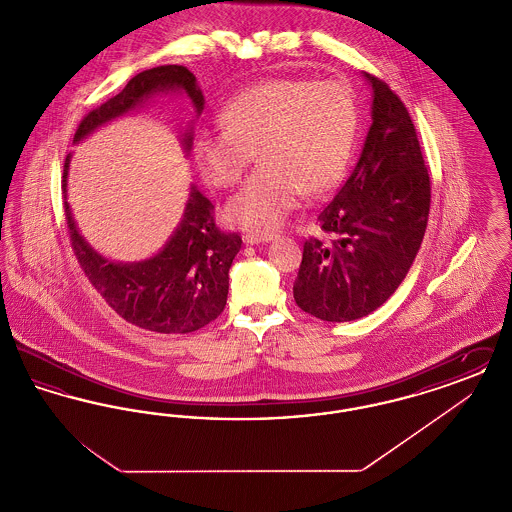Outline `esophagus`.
I'll list each match as a JSON object with an SVG mask.
<instances>
[{"instance_id":"obj_1","label":"esophagus","mask_w":512,"mask_h":512,"mask_svg":"<svg viewBox=\"0 0 512 512\" xmlns=\"http://www.w3.org/2000/svg\"><path fill=\"white\" fill-rule=\"evenodd\" d=\"M272 238H274V234H270V232H247L244 234V242L247 245L267 244Z\"/></svg>"}]
</instances>
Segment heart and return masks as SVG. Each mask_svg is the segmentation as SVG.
Instances as JSON below:
<instances>
[{
    "label": "heart",
    "mask_w": 512,
    "mask_h": 512,
    "mask_svg": "<svg viewBox=\"0 0 512 512\" xmlns=\"http://www.w3.org/2000/svg\"><path fill=\"white\" fill-rule=\"evenodd\" d=\"M222 128L194 140L201 176L228 190L253 157L261 167L226 203V219L251 230H272L301 197L330 190L345 171L357 132V101L338 80L270 78L249 86L220 111Z\"/></svg>",
    "instance_id": "b5f03b06"
}]
</instances>
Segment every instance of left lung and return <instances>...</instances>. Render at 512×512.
Returning <instances> with one entry per match:
<instances>
[{
    "label": "left lung",
    "instance_id": "1",
    "mask_svg": "<svg viewBox=\"0 0 512 512\" xmlns=\"http://www.w3.org/2000/svg\"><path fill=\"white\" fill-rule=\"evenodd\" d=\"M372 86V124L340 192L320 211L330 238H309L293 282L295 303L328 322L366 317L405 280L430 213V174L411 115L390 86Z\"/></svg>",
    "mask_w": 512,
    "mask_h": 512
}]
</instances>
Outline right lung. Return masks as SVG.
Masks as SVG:
<instances>
[{"instance_id": "right-lung-1", "label": "right lung", "mask_w": 512, "mask_h": 512, "mask_svg": "<svg viewBox=\"0 0 512 512\" xmlns=\"http://www.w3.org/2000/svg\"><path fill=\"white\" fill-rule=\"evenodd\" d=\"M159 92H184L192 99L195 113L203 111L205 99L194 73L182 65L147 69L130 78L121 94L80 121L74 144ZM184 147L186 151L192 147L190 132L184 134ZM69 161L71 153L65 159L63 194L74 255L109 307L126 322L159 334H188L219 317L228 297V270L242 238L236 232H220L213 215L215 205L192 186L182 220L165 247L146 261L115 263L99 255L76 228L67 201Z\"/></svg>"}]
</instances>
